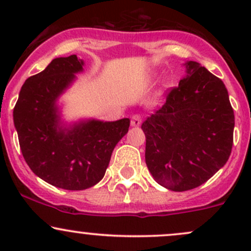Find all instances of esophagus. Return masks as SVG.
Masks as SVG:
<instances>
[{"mask_svg":"<svg viewBox=\"0 0 251 251\" xmlns=\"http://www.w3.org/2000/svg\"><path fill=\"white\" fill-rule=\"evenodd\" d=\"M140 125H142V117L138 116V114H134V116L131 118V126H133V127H139Z\"/></svg>","mask_w":251,"mask_h":251,"instance_id":"esophagus-1","label":"esophagus"}]
</instances>
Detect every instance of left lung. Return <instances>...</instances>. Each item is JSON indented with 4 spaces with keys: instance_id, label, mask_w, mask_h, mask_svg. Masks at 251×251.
<instances>
[{
    "instance_id": "obj_1",
    "label": "left lung",
    "mask_w": 251,
    "mask_h": 251,
    "mask_svg": "<svg viewBox=\"0 0 251 251\" xmlns=\"http://www.w3.org/2000/svg\"><path fill=\"white\" fill-rule=\"evenodd\" d=\"M183 66L178 87L142 125L150 174L172 191L197 188L226 165L235 127L223 81L196 61Z\"/></svg>"
}]
</instances>
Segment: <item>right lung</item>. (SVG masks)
Masks as SVG:
<instances>
[{"label": "right lung", "mask_w": 251, "mask_h": 251, "mask_svg": "<svg viewBox=\"0 0 251 251\" xmlns=\"http://www.w3.org/2000/svg\"><path fill=\"white\" fill-rule=\"evenodd\" d=\"M83 66L76 55L54 59L45 71L25 80L13 112L25 163L42 180L65 190H85L99 183L129 127L128 118L63 119L60 98Z\"/></svg>", "instance_id": "1"}]
</instances>
